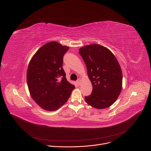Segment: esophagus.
Masks as SVG:
<instances>
[{
  "label": "esophagus",
  "instance_id": "esophagus-1",
  "mask_svg": "<svg viewBox=\"0 0 151 151\" xmlns=\"http://www.w3.org/2000/svg\"><path fill=\"white\" fill-rule=\"evenodd\" d=\"M76 83H77V84H78V85H80L81 83V80L80 79H78L77 80V81H76Z\"/></svg>",
  "mask_w": 151,
  "mask_h": 151
}]
</instances>
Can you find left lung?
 <instances>
[{"instance_id": "left-lung-1", "label": "left lung", "mask_w": 151, "mask_h": 151, "mask_svg": "<svg viewBox=\"0 0 151 151\" xmlns=\"http://www.w3.org/2000/svg\"><path fill=\"white\" fill-rule=\"evenodd\" d=\"M93 85L91 95L85 101L96 109L111 106L122 90V74L119 64L114 54L107 48L91 44L79 49Z\"/></svg>"}]
</instances>
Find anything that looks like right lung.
Returning a JSON list of instances; mask_svg holds the SVG:
<instances>
[{
    "instance_id": "obj_1",
    "label": "right lung",
    "mask_w": 151,
    "mask_h": 151,
    "mask_svg": "<svg viewBox=\"0 0 151 151\" xmlns=\"http://www.w3.org/2000/svg\"><path fill=\"white\" fill-rule=\"evenodd\" d=\"M69 49L57 42L41 47L31 59L27 83L32 99L42 109L53 111L68 101L75 85L66 78L63 56Z\"/></svg>"
}]
</instances>
